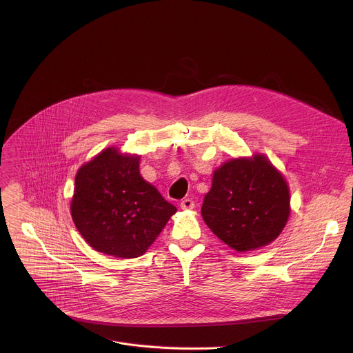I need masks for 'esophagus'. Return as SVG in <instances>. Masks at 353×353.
Wrapping results in <instances>:
<instances>
[{
    "mask_svg": "<svg viewBox=\"0 0 353 353\" xmlns=\"http://www.w3.org/2000/svg\"><path fill=\"white\" fill-rule=\"evenodd\" d=\"M195 207L194 201L191 198H184L181 203H180V208L184 210V211H188V210H192Z\"/></svg>",
    "mask_w": 353,
    "mask_h": 353,
    "instance_id": "34e87169",
    "label": "esophagus"
}]
</instances>
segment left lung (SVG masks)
I'll return each mask as SVG.
<instances>
[{"label":"left lung","instance_id":"obj_1","mask_svg":"<svg viewBox=\"0 0 353 353\" xmlns=\"http://www.w3.org/2000/svg\"><path fill=\"white\" fill-rule=\"evenodd\" d=\"M201 214L230 248L253 251L272 243L286 226L289 185L265 155L233 158L215 169Z\"/></svg>","mask_w":353,"mask_h":353}]
</instances>
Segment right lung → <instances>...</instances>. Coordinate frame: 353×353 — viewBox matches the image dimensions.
<instances>
[{
    "mask_svg": "<svg viewBox=\"0 0 353 353\" xmlns=\"http://www.w3.org/2000/svg\"><path fill=\"white\" fill-rule=\"evenodd\" d=\"M139 158L109 146L77 172L71 216L99 253L116 259L145 254L177 211L143 180Z\"/></svg>",
    "mask_w": 353,
    "mask_h": 353,
    "instance_id": "right-lung-1",
    "label": "right lung"
}]
</instances>
